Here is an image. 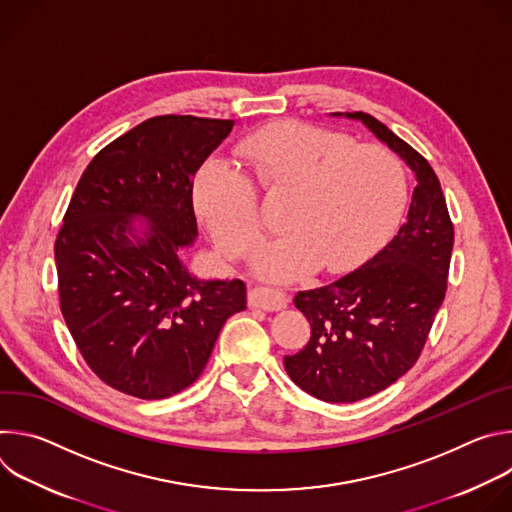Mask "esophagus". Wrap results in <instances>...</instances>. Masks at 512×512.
<instances>
[{
    "label": "esophagus",
    "mask_w": 512,
    "mask_h": 512,
    "mask_svg": "<svg viewBox=\"0 0 512 512\" xmlns=\"http://www.w3.org/2000/svg\"><path fill=\"white\" fill-rule=\"evenodd\" d=\"M249 306L251 308H261V310H267V312H277L281 308L287 306V296L281 294V291L277 289H271V287H251L249 289V298H247Z\"/></svg>",
    "instance_id": "1"
}]
</instances>
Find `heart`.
Returning <instances> with one entry per match:
<instances>
[{"label": "heart", "instance_id": "1", "mask_svg": "<svg viewBox=\"0 0 512 512\" xmlns=\"http://www.w3.org/2000/svg\"><path fill=\"white\" fill-rule=\"evenodd\" d=\"M235 154L241 171L225 160L200 168L196 210L218 249L243 257L263 229L255 188L289 198L279 216L285 235L255 257L267 279L294 281L312 265L328 271L356 261L385 237L407 198L399 156L346 133L273 123L245 135Z\"/></svg>", "mask_w": 512, "mask_h": 512}]
</instances>
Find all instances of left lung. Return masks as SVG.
<instances>
[{
	"label": "left lung",
	"mask_w": 512,
	"mask_h": 512,
	"mask_svg": "<svg viewBox=\"0 0 512 512\" xmlns=\"http://www.w3.org/2000/svg\"><path fill=\"white\" fill-rule=\"evenodd\" d=\"M346 117L360 119L397 152L417 186L407 221L377 255L294 298L312 336L304 350L283 358L285 371L326 403L367 399L413 367L446 298L454 247L446 196L429 162L373 115Z\"/></svg>",
	"instance_id": "obj_1"
}]
</instances>
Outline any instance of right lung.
<instances>
[{
    "label": "right lung",
    "mask_w": 512,
    "mask_h": 512,
    "mask_svg": "<svg viewBox=\"0 0 512 512\" xmlns=\"http://www.w3.org/2000/svg\"><path fill=\"white\" fill-rule=\"evenodd\" d=\"M231 129L194 115L143 121L91 160L68 202L54 243L60 312L91 371L125 395L190 387L245 310L241 279H198L178 257L198 235L194 176ZM137 215L151 225L143 240Z\"/></svg>",
    "instance_id": "obj_1"
}]
</instances>
